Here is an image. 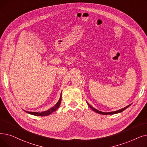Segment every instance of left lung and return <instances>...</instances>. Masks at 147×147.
<instances>
[{
    "instance_id": "obj_1",
    "label": "left lung",
    "mask_w": 147,
    "mask_h": 147,
    "mask_svg": "<svg viewBox=\"0 0 147 147\" xmlns=\"http://www.w3.org/2000/svg\"><path fill=\"white\" fill-rule=\"evenodd\" d=\"M87 103V104L88 105V106L90 107V108L92 110V111H95V112H97V113H100V114H102V115H113V114H115V113H120V112H123V111H124L125 109H126L127 107H129L130 106V105H129V106H126V107H124V108H123V109H120V110H118V111H114V112H101V111H98L97 109H95V108H94L92 106H91L90 105H89L88 102H86Z\"/></svg>"
}]
</instances>
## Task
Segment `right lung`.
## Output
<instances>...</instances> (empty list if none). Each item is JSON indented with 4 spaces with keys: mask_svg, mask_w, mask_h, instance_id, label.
<instances>
[{
    "mask_svg": "<svg viewBox=\"0 0 147 147\" xmlns=\"http://www.w3.org/2000/svg\"><path fill=\"white\" fill-rule=\"evenodd\" d=\"M62 96L61 95V97L58 101V103H57L53 107H52L51 109H49L48 111H44L43 112H41V113H39V112H28V111H24L26 112L29 113V114H31V115H35V116H47V115H49L51 114L52 112H53L54 111H55L56 110H57L58 109V107H59L60 105H61V100H62V98H61Z\"/></svg>",
    "mask_w": 147,
    "mask_h": 147,
    "instance_id": "right-lung-1",
    "label": "right lung"
}]
</instances>
